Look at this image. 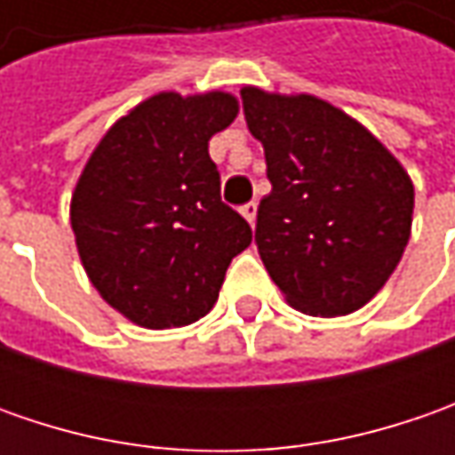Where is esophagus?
Listing matches in <instances>:
<instances>
[{
    "mask_svg": "<svg viewBox=\"0 0 455 455\" xmlns=\"http://www.w3.org/2000/svg\"><path fill=\"white\" fill-rule=\"evenodd\" d=\"M240 215H243V218L251 222V228H255V215H258V204H255V202H248V204H243V207H240Z\"/></svg>",
    "mask_w": 455,
    "mask_h": 455,
    "instance_id": "obj_1",
    "label": "esophagus"
}]
</instances>
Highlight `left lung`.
I'll return each mask as SVG.
<instances>
[{"instance_id":"left-lung-1","label":"left lung","mask_w":455,"mask_h":455,"mask_svg":"<svg viewBox=\"0 0 455 455\" xmlns=\"http://www.w3.org/2000/svg\"><path fill=\"white\" fill-rule=\"evenodd\" d=\"M240 96L273 187L255 225L266 271L304 314L357 311L387 283L411 240V174L329 100L255 85Z\"/></svg>"}]
</instances>
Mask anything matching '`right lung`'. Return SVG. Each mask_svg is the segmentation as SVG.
Here are the masks:
<instances>
[{"mask_svg":"<svg viewBox=\"0 0 455 455\" xmlns=\"http://www.w3.org/2000/svg\"><path fill=\"white\" fill-rule=\"evenodd\" d=\"M225 91L154 93L121 116L80 172L70 225L93 289L144 329H174L218 301L253 230L220 200L207 144L235 121Z\"/></svg>","mask_w":455,"mask_h":455,"instance_id":"right-lung-1","label":"right lung"}]
</instances>
